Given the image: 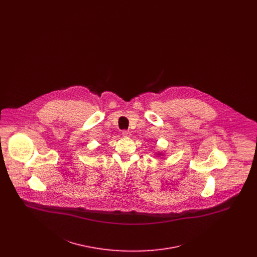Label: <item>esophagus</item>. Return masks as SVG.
I'll return each mask as SVG.
<instances>
[{"label": "esophagus", "mask_w": 257, "mask_h": 257, "mask_svg": "<svg viewBox=\"0 0 257 257\" xmlns=\"http://www.w3.org/2000/svg\"><path fill=\"white\" fill-rule=\"evenodd\" d=\"M122 136L125 138H128L131 136V133H130V131H122Z\"/></svg>", "instance_id": "obj_1"}]
</instances>
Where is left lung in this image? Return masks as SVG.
I'll return each instance as SVG.
<instances>
[{"label":"left lung","instance_id":"1","mask_svg":"<svg viewBox=\"0 0 257 257\" xmlns=\"http://www.w3.org/2000/svg\"><path fill=\"white\" fill-rule=\"evenodd\" d=\"M156 155H157V156H163V155H164V153H161V152H157V153H156Z\"/></svg>","mask_w":257,"mask_h":257}]
</instances>
